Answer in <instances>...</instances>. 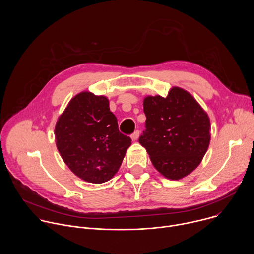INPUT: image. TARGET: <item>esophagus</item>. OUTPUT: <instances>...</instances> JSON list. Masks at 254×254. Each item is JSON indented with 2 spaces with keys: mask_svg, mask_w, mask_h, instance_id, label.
<instances>
[{
  "mask_svg": "<svg viewBox=\"0 0 254 254\" xmlns=\"http://www.w3.org/2000/svg\"><path fill=\"white\" fill-rule=\"evenodd\" d=\"M138 136H139V131L138 130H135L131 135H130V137H131V139L134 141V140H136L137 138H138Z\"/></svg>",
  "mask_w": 254,
  "mask_h": 254,
  "instance_id": "1",
  "label": "esophagus"
}]
</instances>
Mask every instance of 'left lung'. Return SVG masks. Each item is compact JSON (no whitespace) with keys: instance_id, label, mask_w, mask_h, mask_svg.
I'll list each match as a JSON object with an SVG mask.
<instances>
[{"instance_id":"left-lung-1","label":"left lung","mask_w":254,"mask_h":254,"mask_svg":"<svg viewBox=\"0 0 254 254\" xmlns=\"http://www.w3.org/2000/svg\"><path fill=\"white\" fill-rule=\"evenodd\" d=\"M146 130L139 143L151 162L169 180L191 174L202 162L210 139V119L187 90L174 86L168 95L143 98Z\"/></svg>"}]
</instances>
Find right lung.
<instances>
[{
    "label": "right lung",
    "instance_id": "obj_1",
    "mask_svg": "<svg viewBox=\"0 0 254 254\" xmlns=\"http://www.w3.org/2000/svg\"><path fill=\"white\" fill-rule=\"evenodd\" d=\"M57 150L71 172L101 184L119 171L130 137L119 130L118 120L104 95L81 91L72 97L55 125Z\"/></svg>",
    "mask_w": 254,
    "mask_h": 254
}]
</instances>
